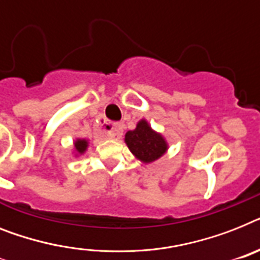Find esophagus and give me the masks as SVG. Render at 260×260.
<instances>
[{"label":"esophagus","mask_w":260,"mask_h":260,"mask_svg":"<svg viewBox=\"0 0 260 260\" xmlns=\"http://www.w3.org/2000/svg\"><path fill=\"white\" fill-rule=\"evenodd\" d=\"M123 129H124L123 124L115 123L111 126V129L107 131V135H108V137H111V139H117V137H121V135H123Z\"/></svg>","instance_id":"esophagus-1"}]
</instances>
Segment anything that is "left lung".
<instances>
[{
  "mask_svg": "<svg viewBox=\"0 0 260 260\" xmlns=\"http://www.w3.org/2000/svg\"><path fill=\"white\" fill-rule=\"evenodd\" d=\"M125 144L135 157L143 163H152L160 159L168 149L166 139L151 128L147 120H140L134 131L125 134Z\"/></svg>",
  "mask_w": 260,
  "mask_h": 260,
  "instance_id": "obj_1",
  "label": "left lung"
}]
</instances>
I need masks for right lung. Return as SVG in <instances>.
<instances>
[{
  "instance_id": "add662e5",
  "label": "right lung",
  "mask_w": 260,
  "mask_h": 260,
  "mask_svg": "<svg viewBox=\"0 0 260 260\" xmlns=\"http://www.w3.org/2000/svg\"><path fill=\"white\" fill-rule=\"evenodd\" d=\"M86 148H88V140H85V139H77L75 141V151L77 156L82 155L86 151Z\"/></svg>"
}]
</instances>
